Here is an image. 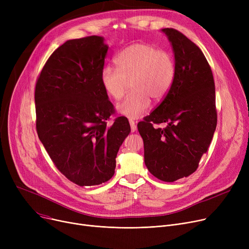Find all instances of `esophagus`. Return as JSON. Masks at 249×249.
<instances>
[{
    "mask_svg": "<svg viewBox=\"0 0 249 249\" xmlns=\"http://www.w3.org/2000/svg\"><path fill=\"white\" fill-rule=\"evenodd\" d=\"M129 123H130V126H131V131L135 132L136 129H137V126H136L135 122L133 120H129Z\"/></svg>",
    "mask_w": 249,
    "mask_h": 249,
    "instance_id": "34e87169",
    "label": "esophagus"
}]
</instances>
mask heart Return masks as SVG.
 I'll use <instances>...</instances> for the list:
<instances>
[{
	"label": "heart",
	"instance_id": "b5f03b06",
	"mask_svg": "<svg viewBox=\"0 0 249 249\" xmlns=\"http://www.w3.org/2000/svg\"><path fill=\"white\" fill-rule=\"evenodd\" d=\"M116 68L105 67L101 83L113 100L124 97L131 85L132 91L118 105L120 114L137 119L144 114L151 100L162 101L171 90L176 78V63L164 50L147 43H134L122 49L114 59Z\"/></svg>",
	"mask_w": 249,
	"mask_h": 249
}]
</instances>
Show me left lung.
Listing matches in <instances>:
<instances>
[{
  "mask_svg": "<svg viewBox=\"0 0 249 249\" xmlns=\"http://www.w3.org/2000/svg\"><path fill=\"white\" fill-rule=\"evenodd\" d=\"M162 31L174 48L176 78L168 95L137 127L148 171L169 182L197 171L215 132L217 109L212 70L202 50L174 28ZM161 123L167 127H154Z\"/></svg>",
  "mask_w": 249,
  "mask_h": 249,
  "instance_id": "left-lung-1",
  "label": "left lung"
}]
</instances>
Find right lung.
Instances as JSON below:
<instances>
[{"instance_id":"add662e5","label":"right lung","mask_w":249,"mask_h":249,"mask_svg":"<svg viewBox=\"0 0 249 249\" xmlns=\"http://www.w3.org/2000/svg\"><path fill=\"white\" fill-rule=\"evenodd\" d=\"M108 46L100 36L72 39L53 51L35 85L36 131L52 162L71 181L90 187L108 181L130 133L101 83Z\"/></svg>"}]
</instances>
